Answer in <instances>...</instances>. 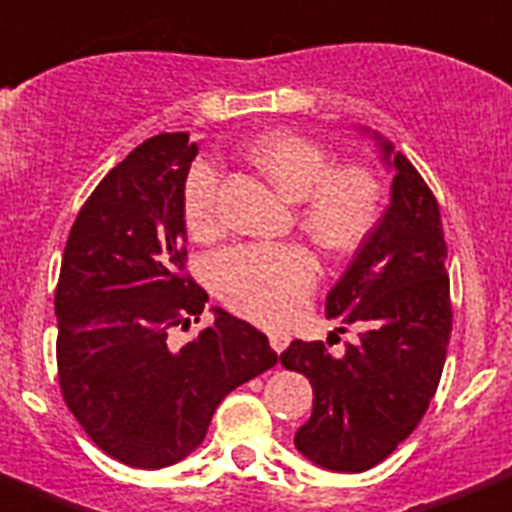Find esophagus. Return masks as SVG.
<instances>
[{
	"label": "esophagus",
	"instance_id": "obj_1",
	"mask_svg": "<svg viewBox=\"0 0 512 512\" xmlns=\"http://www.w3.org/2000/svg\"><path fill=\"white\" fill-rule=\"evenodd\" d=\"M269 344L274 353H283L285 347H288V336L285 333H269Z\"/></svg>",
	"mask_w": 512,
	"mask_h": 512
}]
</instances>
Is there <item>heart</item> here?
I'll return each mask as SVG.
<instances>
[{"instance_id": "1", "label": "heart", "mask_w": 512, "mask_h": 512, "mask_svg": "<svg viewBox=\"0 0 512 512\" xmlns=\"http://www.w3.org/2000/svg\"><path fill=\"white\" fill-rule=\"evenodd\" d=\"M246 159L280 196L294 201L297 229L322 255H356L384 221V179L361 162L336 165L319 139L271 131L246 145ZM182 215L193 238H212L221 229L218 168L207 159L187 170ZM210 277L232 311L260 325H283L314 291L319 266L297 243H241L212 257Z\"/></svg>"}]
</instances>
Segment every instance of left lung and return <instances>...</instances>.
I'll return each instance as SVG.
<instances>
[{"mask_svg":"<svg viewBox=\"0 0 512 512\" xmlns=\"http://www.w3.org/2000/svg\"><path fill=\"white\" fill-rule=\"evenodd\" d=\"M392 204L370 243L333 285L325 311L339 330H356L344 356L325 342H294L280 353L285 370L314 387V412L294 443L330 471L361 474L384 462L417 429L437 392L451 336L446 241L431 187L403 154Z\"/></svg>","mask_w":512,"mask_h":512,"instance_id":"obj_1","label":"left lung"}]
</instances>
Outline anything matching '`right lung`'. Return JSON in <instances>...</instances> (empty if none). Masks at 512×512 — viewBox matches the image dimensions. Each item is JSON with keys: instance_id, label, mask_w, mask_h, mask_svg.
Wrapping results in <instances>:
<instances>
[{"instance_id": "add662e5", "label": "right lung", "mask_w": 512, "mask_h": 512, "mask_svg": "<svg viewBox=\"0 0 512 512\" xmlns=\"http://www.w3.org/2000/svg\"><path fill=\"white\" fill-rule=\"evenodd\" d=\"M196 145L156 134L83 201L58 288V384L89 440L128 468L156 471L204 443L218 403L277 364L269 339L215 308L184 347L207 291L187 274L182 187Z\"/></svg>"}]
</instances>
